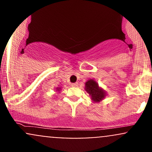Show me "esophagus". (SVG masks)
I'll return each instance as SVG.
<instances>
[{
    "label": "esophagus",
    "mask_w": 152,
    "mask_h": 152,
    "mask_svg": "<svg viewBox=\"0 0 152 152\" xmlns=\"http://www.w3.org/2000/svg\"><path fill=\"white\" fill-rule=\"evenodd\" d=\"M72 86H73V87H77V86H78V82L73 83V84H72Z\"/></svg>",
    "instance_id": "1"
}]
</instances>
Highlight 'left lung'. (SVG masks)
<instances>
[{"label":"left lung","mask_w":152,"mask_h":152,"mask_svg":"<svg viewBox=\"0 0 152 152\" xmlns=\"http://www.w3.org/2000/svg\"><path fill=\"white\" fill-rule=\"evenodd\" d=\"M84 89L89 94L91 100L94 103L102 101L107 95L105 90L99 86L98 83L95 79H89L86 81Z\"/></svg>","instance_id":"left-lung-1"}]
</instances>
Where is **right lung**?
<instances>
[{
  "instance_id": "add662e5",
  "label": "right lung",
  "mask_w": 152,
  "mask_h": 152,
  "mask_svg": "<svg viewBox=\"0 0 152 152\" xmlns=\"http://www.w3.org/2000/svg\"><path fill=\"white\" fill-rule=\"evenodd\" d=\"M61 89H62L61 87H57V88H56V91H57V92H60V91L61 90Z\"/></svg>"
}]
</instances>
